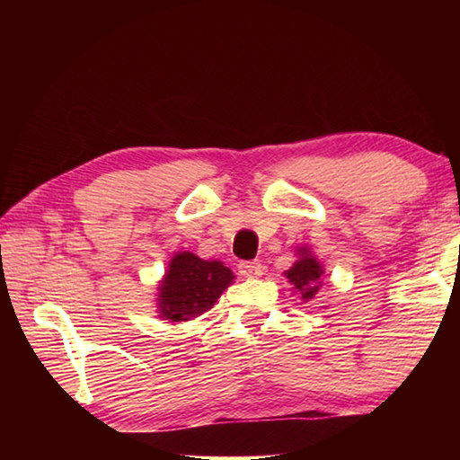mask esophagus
Masks as SVG:
<instances>
[{"label": "esophagus", "instance_id": "1", "mask_svg": "<svg viewBox=\"0 0 460 460\" xmlns=\"http://www.w3.org/2000/svg\"><path fill=\"white\" fill-rule=\"evenodd\" d=\"M239 272L247 279H257L262 275V265L259 261H241L239 262Z\"/></svg>", "mask_w": 460, "mask_h": 460}]
</instances>
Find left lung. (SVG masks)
Here are the masks:
<instances>
[{
  "instance_id": "obj_1",
  "label": "left lung",
  "mask_w": 460,
  "mask_h": 460,
  "mask_svg": "<svg viewBox=\"0 0 460 460\" xmlns=\"http://www.w3.org/2000/svg\"><path fill=\"white\" fill-rule=\"evenodd\" d=\"M285 275L290 280V285L302 292V298H312L318 290V279L322 275V267L314 257L302 255L295 265L285 272Z\"/></svg>"
}]
</instances>
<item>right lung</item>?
<instances>
[{
    "mask_svg": "<svg viewBox=\"0 0 460 460\" xmlns=\"http://www.w3.org/2000/svg\"><path fill=\"white\" fill-rule=\"evenodd\" d=\"M233 282V272L219 261H201L178 252L160 287V312L170 322H185L208 312Z\"/></svg>",
    "mask_w": 460,
    "mask_h": 460,
    "instance_id": "right-lung-1",
    "label": "right lung"
}]
</instances>
